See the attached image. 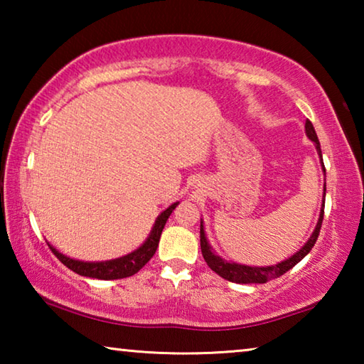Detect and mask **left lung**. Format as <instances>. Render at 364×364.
<instances>
[{"mask_svg":"<svg viewBox=\"0 0 364 364\" xmlns=\"http://www.w3.org/2000/svg\"><path fill=\"white\" fill-rule=\"evenodd\" d=\"M305 133L310 141L315 143L316 152L319 156V164H321L323 171L326 175V168H324V162H323V154H321V146H319V141L316 136L315 128H313V123L310 120H306L305 123ZM324 193H323V205L321 210H319V218L318 223L313 230L311 236L308 237V241L301 245V247L295 252L294 255H291L286 260H282L276 264H269V267H249V264H241L231 260H225L223 257H220L217 252L212 249V245L208 244L207 236H205V228H204V221L200 220V250L202 255H204V260L207 262L208 267H210L212 271L220 274L223 279H228L231 282H237V284H264V282L269 279H276L287 273L289 269L294 268L301 258L306 257L310 254V250L315 245L316 239L319 236V230H321V223H323V215H324V197H326V183H324Z\"/></svg>","mask_w":364,"mask_h":364,"instance_id":"8db88e82","label":"left lung"}]
</instances>
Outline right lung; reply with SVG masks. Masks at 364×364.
<instances>
[{
	"mask_svg": "<svg viewBox=\"0 0 364 364\" xmlns=\"http://www.w3.org/2000/svg\"><path fill=\"white\" fill-rule=\"evenodd\" d=\"M180 202H175L168 208L159 215L156 218V223H154L152 230L147 236L146 241L139 245L136 250L130 252V254L114 258V260H106V262H83V260H75V258H70L53 247L51 244L48 242L49 249L53 250V254L56 255L60 262H63L67 268L75 271L80 276H86V278H95V279H122L128 278V276H133L134 273L144 267V264L151 260L156 254L157 245L160 241V234L164 231V226L167 223L168 217L171 212L175 210L176 205Z\"/></svg>",
	"mask_w": 364,
	"mask_h": 364,
	"instance_id": "obj_1",
	"label": "right lung"
}]
</instances>
